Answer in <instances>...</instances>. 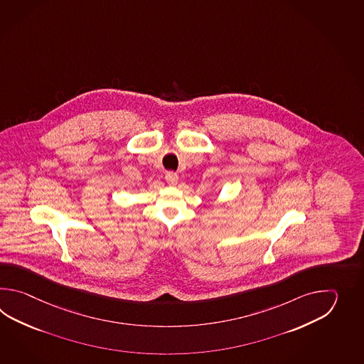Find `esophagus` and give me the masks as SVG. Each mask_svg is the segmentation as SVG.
<instances>
[{"label": "esophagus", "mask_w": 364, "mask_h": 364, "mask_svg": "<svg viewBox=\"0 0 364 364\" xmlns=\"http://www.w3.org/2000/svg\"><path fill=\"white\" fill-rule=\"evenodd\" d=\"M165 179L168 181V183H169V185H177V182H178V176H177L176 173H173V171H168V173L165 174Z\"/></svg>", "instance_id": "obj_1"}]
</instances>
